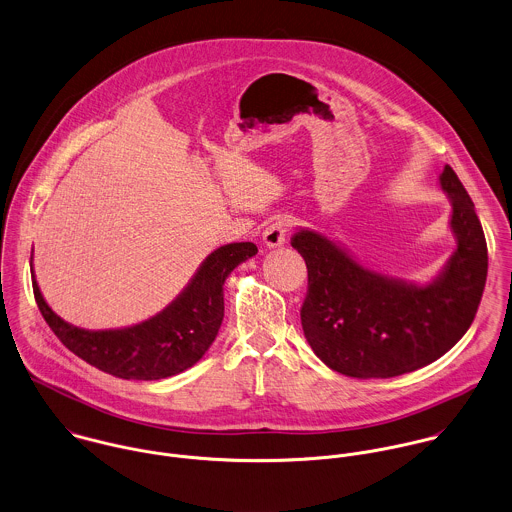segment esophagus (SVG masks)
<instances>
[{
  "label": "esophagus",
  "instance_id": "esophagus-1",
  "mask_svg": "<svg viewBox=\"0 0 512 512\" xmlns=\"http://www.w3.org/2000/svg\"><path fill=\"white\" fill-rule=\"evenodd\" d=\"M287 231H289V221L287 219H275L271 221L265 231H263V243L269 247V249H275V247H281L285 245L287 241Z\"/></svg>",
  "mask_w": 512,
  "mask_h": 512
}]
</instances>
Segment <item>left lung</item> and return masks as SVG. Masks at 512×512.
<instances>
[{
    "instance_id": "1",
    "label": "left lung",
    "mask_w": 512,
    "mask_h": 512,
    "mask_svg": "<svg viewBox=\"0 0 512 512\" xmlns=\"http://www.w3.org/2000/svg\"><path fill=\"white\" fill-rule=\"evenodd\" d=\"M439 186L451 204L455 251L427 283L372 271L316 229L295 231L291 243L308 269L301 322L328 368L352 378L402 376L441 358L469 330L487 281V241L451 166Z\"/></svg>"
}]
</instances>
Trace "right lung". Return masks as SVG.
<instances>
[{"mask_svg": "<svg viewBox=\"0 0 512 512\" xmlns=\"http://www.w3.org/2000/svg\"><path fill=\"white\" fill-rule=\"evenodd\" d=\"M255 255L251 241L217 247L168 307L124 328L87 330L63 320L41 295L31 255L33 295L49 328L73 354L122 380H160L202 360L223 320L225 279Z\"/></svg>", "mask_w": 512, "mask_h": 512, "instance_id": "right-lung-1", "label": "right lung"}]
</instances>
